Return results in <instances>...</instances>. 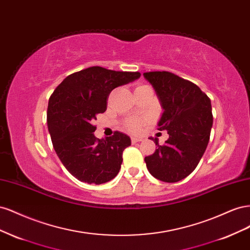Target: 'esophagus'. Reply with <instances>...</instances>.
Instances as JSON below:
<instances>
[{"mask_svg":"<svg viewBox=\"0 0 250 250\" xmlns=\"http://www.w3.org/2000/svg\"><path fill=\"white\" fill-rule=\"evenodd\" d=\"M143 140L141 138H137V137H132L131 138V143L132 144H135V143H139V142H142Z\"/></svg>","mask_w":250,"mask_h":250,"instance_id":"34e87169","label":"esophagus"}]
</instances>
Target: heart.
I'll list each match as a JSON object with an SVG mask.
<instances>
[{
    "instance_id": "1",
    "label": "heart",
    "mask_w": 250,
    "mask_h": 250,
    "mask_svg": "<svg viewBox=\"0 0 250 250\" xmlns=\"http://www.w3.org/2000/svg\"><path fill=\"white\" fill-rule=\"evenodd\" d=\"M142 123H143L142 119H129L126 122V128L131 132H138L141 129Z\"/></svg>"
}]
</instances>
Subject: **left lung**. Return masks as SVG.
<instances>
[{
	"label": "left lung",
	"mask_w": 250,
	"mask_h": 250,
	"mask_svg": "<svg viewBox=\"0 0 250 250\" xmlns=\"http://www.w3.org/2000/svg\"><path fill=\"white\" fill-rule=\"evenodd\" d=\"M164 109L158 130H167L164 145L145 157L151 175L165 183H177L195 170L206 151L213 115L209 98L191 81L169 72L144 73Z\"/></svg>",
	"instance_id": "1"
}]
</instances>
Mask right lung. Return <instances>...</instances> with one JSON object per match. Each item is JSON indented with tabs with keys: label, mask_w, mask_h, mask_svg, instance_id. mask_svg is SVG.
<instances>
[{
	"label": "right lung",
	"mask_w": 250,
	"mask_h": 250,
	"mask_svg": "<svg viewBox=\"0 0 250 250\" xmlns=\"http://www.w3.org/2000/svg\"><path fill=\"white\" fill-rule=\"evenodd\" d=\"M140 77L139 72L92 66L71 74L51 95L47 123L53 147L65 169L82 183L105 184L119 173L130 138L116 131L105 140L97 139L94 121L106 110L113 88Z\"/></svg>",
	"instance_id": "add662e5"
}]
</instances>
